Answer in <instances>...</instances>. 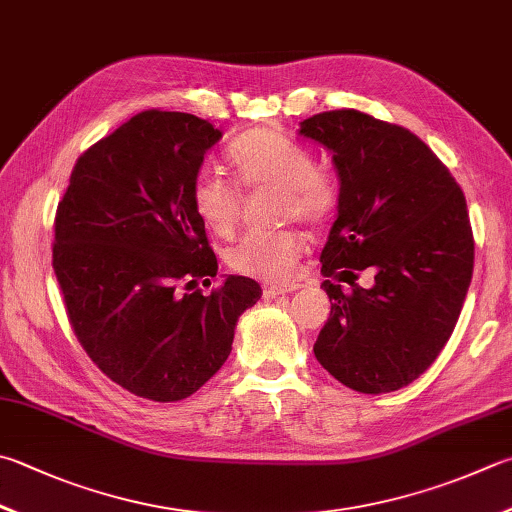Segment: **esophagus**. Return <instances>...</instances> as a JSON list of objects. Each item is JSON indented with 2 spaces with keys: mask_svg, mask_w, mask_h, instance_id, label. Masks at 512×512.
<instances>
[{
  "mask_svg": "<svg viewBox=\"0 0 512 512\" xmlns=\"http://www.w3.org/2000/svg\"><path fill=\"white\" fill-rule=\"evenodd\" d=\"M294 289H298L296 283H289V285H265L263 287V296L265 298H274V296H281V294H287V292H294Z\"/></svg>",
  "mask_w": 512,
  "mask_h": 512,
  "instance_id": "esophagus-1",
  "label": "esophagus"
}]
</instances>
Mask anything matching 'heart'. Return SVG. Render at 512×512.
<instances>
[{
    "label": "heart",
    "mask_w": 512,
    "mask_h": 512,
    "mask_svg": "<svg viewBox=\"0 0 512 512\" xmlns=\"http://www.w3.org/2000/svg\"><path fill=\"white\" fill-rule=\"evenodd\" d=\"M227 160L243 187L281 189L283 216L321 225L339 207L341 182L336 173L316 165L312 149L283 131L263 127L245 133L231 142ZM189 198L207 229L225 236L236 227L243 200L234 182L202 167L191 180ZM303 252L305 236L294 229H249L227 249V263L249 276L287 281Z\"/></svg>",
    "instance_id": "1"
}]
</instances>
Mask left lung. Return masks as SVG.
<instances>
[{"instance_id":"8db88e82","label":"left lung","mask_w":512,"mask_h":512,"mask_svg":"<svg viewBox=\"0 0 512 512\" xmlns=\"http://www.w3.org/2000/svg\"><path fill=\"white\" fill-rule=\"evenodd\" d=\"M301 136L332 151L341 180L321 254L332 312L314 354L356 392L399 390L435 363L464 307L475 265L466 196L428 144L399 124L336 109L303 120ZM356 268L375 272L370 290L355 283Z\"/></svg>"}]
</instances>
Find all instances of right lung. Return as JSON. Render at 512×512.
I'll return each instance as SVG.
<instances>
[{"label":"right lung","mask_w":512,"mask_h":512,"mask_svg":"<svg viewBox=\"0 0 512 512\" xmlns=\"http://www.w3.org/2000/svg\"><path fill=\"white\" fill-rule=\"evenodd\" d=\"M209 120L149 109L91 144L57 205L53 269L89 359L142 399H187L214 376L263 289L218 272L189 189L220 140Z\"/></svg>","instance_id":"1"}]
</instances>
